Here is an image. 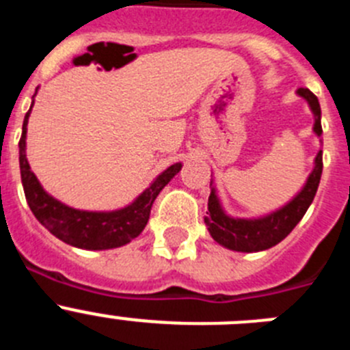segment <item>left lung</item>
<instances>
[{"instance_id": "1", "label": "left lung", "mask_w": 350, "mask_h": 350, "mask_svg": "<svg viewBox=\"0 0 350 350\" xmlns=\"http://www.w3.org/2000/svg\"><path fill=\"white\" fill-rule=\"evenodd\" d=\"M298 94L310 105L315 119L314 133L321 137L323 126H321V105L317 96L303 88L298 89ZM321 173H323V150H319L315 156L314 170L308 175L307 184L303 185V189L282 208L258 219L230 217L222 210L215 189L212 187V193L208 196V212L205 217V224L210 234L222 247L238 250V252H259V250H267L277 245L295 230V226L301 221L310 203L314 202L321 182Z\"/></svg>"}]
</instances>
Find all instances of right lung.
<instances>
[{"label": "right lung", "instance_id": "right-lung-1", "mask_svg": "<svg viewBox=\"0 0 350 350\" xmlns=\"http://www.w3.org/2000/svg\"><path fill=\"white\" fill-rule=\"evenodd\" d=\"M29 113L31 108L24 117L23 137L18 140V165H21V178H23L27 205L40 224L45 226L54 237L63 240L68 245L88 250L116 249L137 238L147 226L154 200L161 189L180 172V163L166 168L150 184V187H147L131 205L124 208L113 212H85V210L71 208L45 193L35 173L31 172L26 159V133Z\"/></svg>", "mask_w": 350, "mask_h": 350}]
</instances>
